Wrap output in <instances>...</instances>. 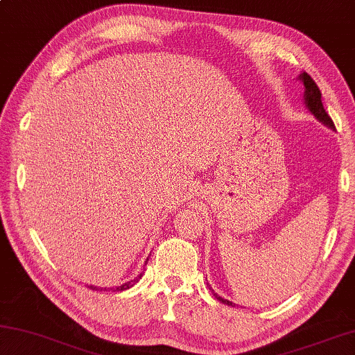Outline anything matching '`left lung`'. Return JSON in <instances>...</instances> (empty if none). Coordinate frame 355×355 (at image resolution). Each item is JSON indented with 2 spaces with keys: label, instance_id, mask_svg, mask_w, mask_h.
<instances>
[{
  "label": "left lung",
  "instance_id": "obj_1",
  "mask_svg": "<svg viewBox=\"0 0 355 355\" xmlns=\"http://www.w3.org/2000/svg\"><path fill=\"white\" fill-rule=\"evenodd\" d=\"M298 80L304 85V104H306V108L309 112H311L315 119H318L321 124H324L326 127L329 128H335L334 122L331 119V116L326 113L324 107H323V102H321V92L320 88L317 87V83L313 82V79L311 76H309L307 73H302L298 76ZM212 290V288H211ZM212 293H214V290H212ZM216 298L222 302V304H227V306H236L233 304V302L222 298V296H218L217 293H214Z\"/></svg>",
  "mask_w": 355,
  "mask_h": 355
}]
</instances>
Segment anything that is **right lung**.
<instances>
[{"instance_id":"1","label":"right lung","mask_w":355,"mask_h":355,"mask_svg":"<svg viewBox=\"0 0 355 355\" xmlns=\"http://www.w3.org/2000/svg\"><path fill=\"white\" fill-rule=\"evenodd\" d=\"M149 261V259H147ZM147 261H146V263H147ZM141 276H143V273H139V276L137 279H132V281H128V282H124V284L122 286H118V287H110V288H107V287H98V286H89V288H93V290H112V292H122V290H127V288H130L135 282H138V279H141Z\"/></svg>"}]
</instances>
